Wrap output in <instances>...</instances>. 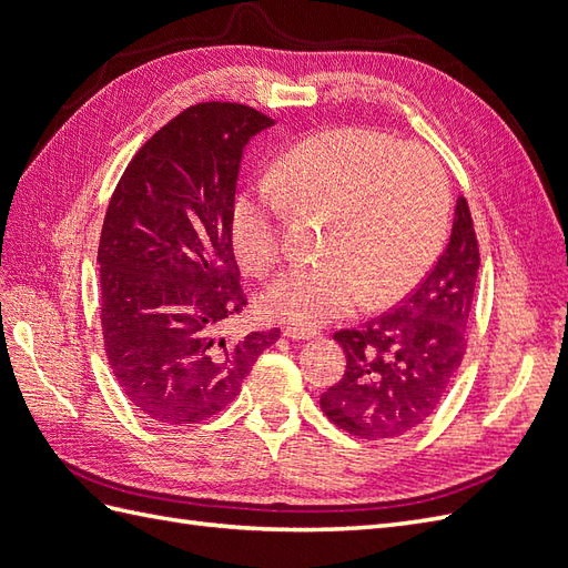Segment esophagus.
<instances>
[{
	"instance_id": "esophagus-1",
	"label": "esophagus",
	"mask_w": 568,
	"mask_h": 568,
	"mask_svg": "<svg viewBox=\"0 0 568 568\" xmlns=\"http://www.w3.org/2000/svg\"><path fill=\"white\" fill-rule=\"evenodd\" d=\"M284 336L286 338H294V341H303V338H315L317 329H311V326H298V324H291L284 326Z\"/></svg>"
}]
</instances>
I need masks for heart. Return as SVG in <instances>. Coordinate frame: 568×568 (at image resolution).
I'll list each match as a JSON object with an SVG mask.
<instances>
[{"instance_id": "obj_1", "label": "heart", "mask_w": 568, "mask_h": 568, "mask_svg": "<svg viewBox=\"0 0 568 568\" xmlns=\"http://www.w3.org/2000/svg\"><path fill=\"white\" fill-rule=\"evenodd\" d=\"M326 213L324 257L291 267L263 298L265 313L298 324L403 298L438 257L450 215V178L432 149L372 128L322 130L288 149L270 180L232 205V244L265 277L282 261L286 211Z\"/></svg>"}]
</instances>
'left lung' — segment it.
<instances>
[{
	"mask_svg": "<svg viewBox=\"0 0 568 568\" xmlns=\"http://www.w3.org/2000/svg\"><path fill=\"white\" fill-rule=\"evenodd\" d=\"M478 265L469 203L459 196L450 242L417 288L390 313L334 334L346 372L320 398L329 422L351 436L384 440L434 415L467 353Z\"/></svg>",
	"mask_w": 568,
	"mask_h": 568,
	"instance_id": "left-lung-1",
	"label": "left lung"
}]
</instances>
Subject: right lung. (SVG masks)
Wrapping results in <instances>:
<instances>
[{
    "label": "right lung",
    "mask_w": 568,
    "mask_h": 568,
    "mask_svg": "<svg viewBox=\"0 0 568 568\" xmlns=\"http://www.w3.org/2000/svg\"><path fill=\"white\" fill-rule=\"evenodd\" d=\"M274 125L232 101H203L134 153L99 236L101 332L115 382L144 417H215L280 329L220 336L244 311L232 205L246 144Z\"/></svg>",
    "instance_id": "right-lung-1"
}]
</instances>
